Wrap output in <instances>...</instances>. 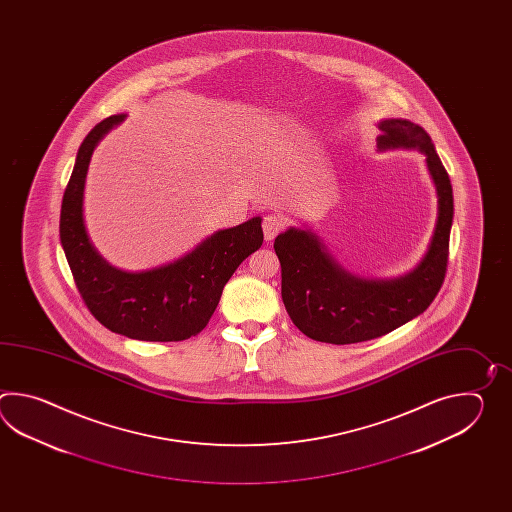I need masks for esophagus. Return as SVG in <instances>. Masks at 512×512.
I'll list each match as a JSON object with an SVG mask.
<instances>
[{
    "mask_svg": "<svg viewBox=\"0 0 512 512\" xmlns=\"http://www.w3.org/2000/svg\"><path fill=\"white\" fill-rule=\"evenodd\" d=\"M261 227H263L265 240L272 241L285 227V219L280 214H267L261 221Z\"/></svg>",
    "mask_w": 512,
    "mask_h": 512,
    "instance_id": "obj_1",
    "label": "esophagus"
}]
</instances>
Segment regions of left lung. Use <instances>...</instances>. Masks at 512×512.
I'll return each instance as SVG.
<instances>
[{
  "label": "left lung",
  "mask_w": 512,
  "mask_h": 512,
  "mask_svg": "<svg viewBox=\"0 0 512 512\" xmlns=\"http://www.w3.org/2000/svg\"><path fill=\"white\" fill-rule=\"evenodd\" d=\"M377 146L419 148L426 155L439 196L432 243L414 271L397 280H362L342 271L313 234L289 229L274 240L282 265V298L294 326L327 344H357L388 335L421 315L445 282L454 218L450 177L430 135L410 120H382Z\"/></svg>",
  "instance_id": "obj_1"
}]
</instances>
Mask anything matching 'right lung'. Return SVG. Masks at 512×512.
I'll return each mask as SVG.
<instances>
[{
	"label": "right lung",
	"instance_id": "1",
	"mask_svg": "<svg viewBox=\"0 0 512 512\" xmlns=\"http://www.w3.org/2000/svg\"><path fill=\"white\" fill-rule=\"evenodd\" d=\"M122 119L124 115H111L98 122L78 148L60 210V241L67 263L89 313L109 331L148 342L196 337L214 315L230 276L260 249L261 219L219 230L185 258L153 271L122 272L108 265L87 238L82 199L91 153Z\"/></svg>",
	"mask_w": 512,
	"mask_h": 512
}]
</instances>
